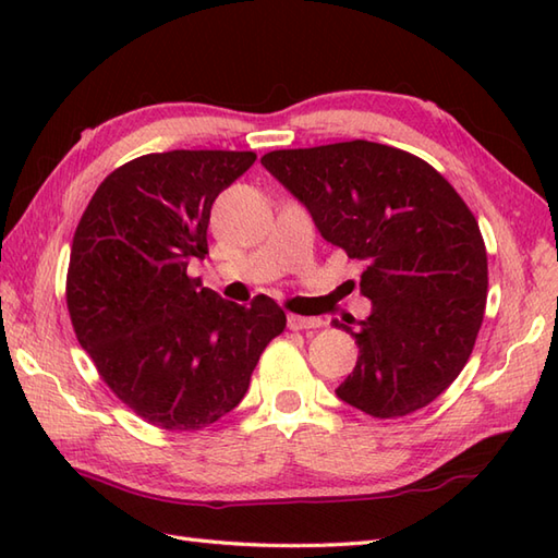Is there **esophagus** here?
I'll list each match as a JSON object with an SVG mask.
<instances>
[{"label":"esophagus","mask_w":558,"mask_h":558,"mask_svg":"<svg viewBox=\"0 0 558 558\" xmlns=\"http://www.w3.org/2000/svg\"><path fill=\"white\" fill-rule=\"evenodd\" d=\"M288 326H290L292 330H310V328H318V326H322V318H306V316L290 314V316H288Z\"/></svg>","instance_id":"obj_1"}]
</instances>
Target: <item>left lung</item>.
<instances>
[{
	"label": "left lung",
	"mask_w": 558,
	"mask_h": 558,
	"mask_svg": "<svg viewBox=\"0 0 558 558\" xmlns=\"http://www.w3.org/2000/svg\"><path fill=\"white\" fill-rule=\"evenodd\" d=\"M260 165L364 264L372 314L340 324L360 354L338 398L378 420L429 405L468 364L487 304V248L465 201L429 162L362 138L270 150Z\"/></svg>",
	"instance_id": "obj_1"
}]
</instances>
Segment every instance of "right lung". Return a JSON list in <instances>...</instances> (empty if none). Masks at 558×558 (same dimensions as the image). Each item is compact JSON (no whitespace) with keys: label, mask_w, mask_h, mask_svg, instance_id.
<instances>
[{"label":"right lung","mask_w":558,"mask_h":558,"mask_svg":"<svg viewBox=\"0 0 558 558\" xmlns=\"http://www.w3.org/2000/svg\"><path fill=\"white\" fill-rule=\"evenodd\" d=\"M252 150L148 153L93 194L74 234L66 306L102 381L148 424L196 432L244 398L286 312L234 304L186 272L208 254L210 206Z\"/></svg>","instance_id":"1"}]
</instances>
